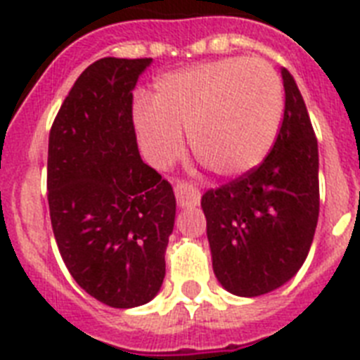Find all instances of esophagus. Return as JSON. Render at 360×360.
I'll use <instances>...</instances> for the list:
<instances>
[{
    "instance_id": "obj_1",
    "label": "esophagus",
    "mask_w": 360,
    "mask_h": 360,
    "mask_svg": "<svg viewBox=\"0 0 360 360\" xmlns=\"http://www.w3.org/2000/svg\"><path fill=\"white\" fill-rule=\"evenodd\" d=\"M174 195L180 207H195L200 204V191L193 184L178 182L174 186Z\"/></svg>"
}]
</instances>
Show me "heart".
<instances>
[{"label":"heart","mask_w":360,"mask_h":360,"mask_svg":"<svg viewBox=\"0 0 360 360\" xmlns=\"http://www.w3.org/2000/svg\"><path fill=\"white\" fill-rule=\"evenodd\" d=\"M283 114V88L259 56L224 58L167 73L156 82L150 105L134 110V129L145 158L169 167L184 153L217 176L254 171L274 145Z\"/></svg>","instance_id":"heart-1"}]
</instances>
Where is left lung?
<instances>
[{"label":"left lung","mask_w":360,"mask_h":360,"mask_svg":"<svg viewBox=\"0 0 360 360\" xmlns=\"http://www.w3.org/2000/svg\"><path fill=\"white\" fill-rule=\"evenodd\" d=\"M285 112L259 167L202 197L219 283L254 298L280 289L304 265L320 210L319 143L304 97L281 70Z\"/></svg>","instance_id":"obj_1"}]
</instances>
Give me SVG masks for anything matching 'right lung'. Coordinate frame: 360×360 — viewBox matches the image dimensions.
<instances>
[{"label":"right lung","mask_w":360,"mask_h":360,"mask_svg":"<svg viewBox=\"0 0 360 360\" xmlns=\"http://www.w3.org/2000/svg\"><path fill=\"white\" fill-rule=\"evenodd\" d=\"M153 58L94 62L62 103L47 153L56 245L80 289L115 309L143 305L165 278L173 187L141 160L132 90Z\"/></svg>","instance_id":"obj_1"}]
</instances>
